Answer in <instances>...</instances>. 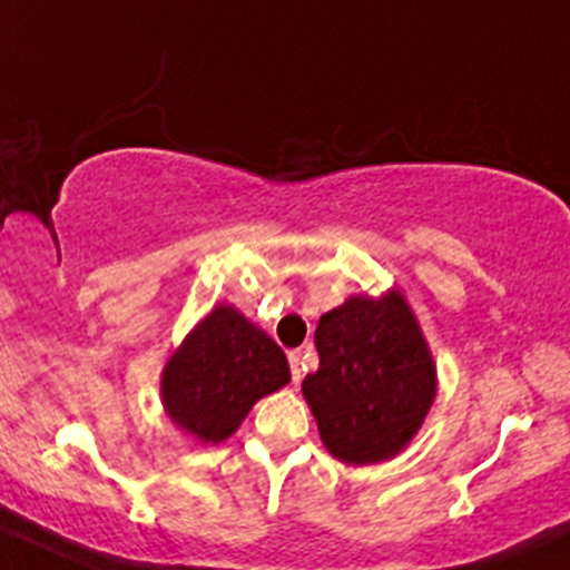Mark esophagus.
Instances as JSON below:
<instances>
[{
    "label": "esophagus",
    "instance_id": "34e87169",
    "mask_svg": "<svg viewBox=\"0 0 570 570\" xmlns=\"http://www.w3.org/2000/svg\"><path fill=\"white\" fill-rule=\"evenodd\" d=\"M289 367H292V381L303 379V356H299V352H289Z\"/></svg>",
    "mask_w": 570,
    "mask_h": 570
}]
</instances>
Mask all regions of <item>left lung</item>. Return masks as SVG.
<instances>
[{
  "mask_svg": "<svg viewBox=\"0 0 570 570\" xmlns=\"http://www.w3.org/2000/svg\"><path fill=\"white\" fill-rule=\"evenodd\" d=\"M314 343L322 362L303 397L324 449L346 465L397 458L438 395L433 352L403 292L343 299L318 318Z\"/></svg>",
  "mask_w": 570,
  "mask_h": 570,
  "instance_id": "8db88e82",
  "label": "left lung"
}]
</instances>
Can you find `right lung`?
<instances>
[{"instance_id":"add662e5","label":"right lung","mask_w":570,"mask_h":570,"mask_svg":"<svg viewBox=\"0 0 570 570\" xmlns=\"http://www.w3.org/2000/svg\"><path fill=\"white\" fill-rule=\"evenodd\" d=\"M289 381V362L278 343L235 305L218 303L167 356L159 392L180 433L216 446L237 433L256 400Z\"/></svg>"}]
</instances>
